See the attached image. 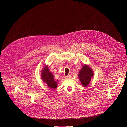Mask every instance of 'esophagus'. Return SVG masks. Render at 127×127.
I'll return each instance as SVG.
<instances>
[{
	"label": "esophagus",
	"instance_id": "1",
	"mask_svg": "<svg viewBox=\"0 0 127 127\" xmlns=\"http://www.w3.org/2000/svg\"><path fill=\"white\" fill-rule=\"evenodd\" d=\"M71 78V76L70 75H68V76H65V78L66 79H70Z\"/></svg>",
	"mask_w": 127,
	"mask_h": 127
}]
</instances>
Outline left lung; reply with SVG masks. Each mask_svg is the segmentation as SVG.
Segmentation results:
<instances>
[{
    "mask_svg": "<svg viewBox=\"0 0 127 127\" xmlns=\"http://www.w3.org/2000/svg\"><path fill=\"white\" fill-rule=\"evenodd\" d=\"M93 76V73L91 68L87 65H84L78 75L80 81L83 87H87L90 83L91 78Z\"/></svg>",
    "mask_w": 127,
    "mask_h": 127,
    "instance_id": "8db88e82",
    "label": "left lung"
}]
</instances>
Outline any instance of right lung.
<instances>
[{
    "label": "right lung",
    "instance_id": "obj_1",
    "mask_svg": "<svg viewBox=\"0 0 127 127\" xmlns=\"http://www.w3.org/2000/svg\"><path fill=\"white\" fill-rule=\"evenodd\" d=\"M41 78L43 82H45L50 88L55 89L57 88V82L55 81L53 75L49 71L48 67H45L42 70Z\"/></svg>",
    "mask_w": 127,
    "mask_h": 127
}]
</instances>
